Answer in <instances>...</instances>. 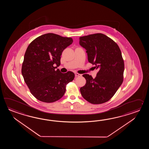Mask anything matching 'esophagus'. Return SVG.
<instances>
[{"label":"esophagus","mask_w":149,"mask_h":149,"mask_svg":"<svg viewBox=\"0 0 149 149\" xmlns=\"http://www.w3.org/2000/svg\"><path fill=\"white\" fill-rule=\"evenodd\" d=\"M74 74H75V76H76V77H80V76H81V74H79V73H76V72Z\"/></svg>","instance_id":"obj_1"}]
</instances>
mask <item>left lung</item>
Segmentation results:
<instances>
[{
    "label": "left lung",
    "mask_w": 149,
    "mask_h": 149,
    "mask_svg": "<svg viewBox=\"0 0 149 149\" xmlns=\"http://www.w3.org/2000/svg\"><path fill=\"white\" fill-rule=\"evenodd\" d=\"M79 44L86 50L89 63L98 69L95 78L82 76L85 85L80 89L82 97L94 104L110 100L123 82L124 62L120 49L111 38L102 33L79 38Z\"/></svg>",
    "instance_id": "left-lung-1"
}]
</instances>
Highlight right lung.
Masks as SVG:
<instances>
[{"label": "right lung", "mask_w": 149, "mask_h": 149, "mask_svg": "<svg viewBox=\"0 0 149 149\" xmlns=\"http://www.w3.org/2000/svg\"><path fill=\"white\" fill-rule=\"evenodd\" d=\"M71 38L48 33L36 38L25 52L22 74L30 91L41 102L52 103L63 97L67 84L73 80L71 71L61 73V55L71 44ZM56 65V67L54 65Z\"/></svg>", "instance_id": "obj_1"}]
</instances>
